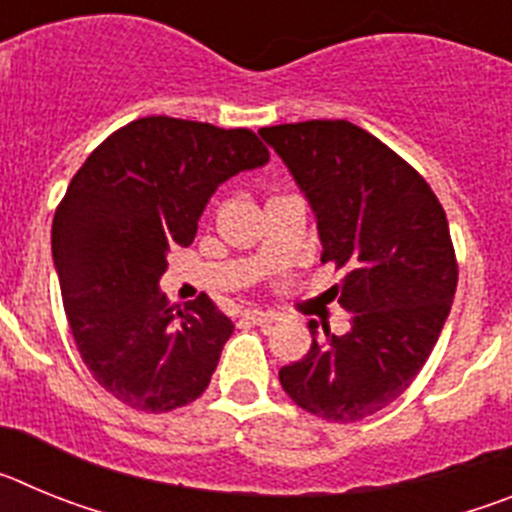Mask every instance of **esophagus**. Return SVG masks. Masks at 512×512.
Instances as JSON below:
<instances>
[{
  "label": "esophagus",
  "instance_id": "esophagus-1",
  "mask_svg": "<svg viewBox=\"0 0 512 512\" xmlns=\"http://www.w3.org/2000/svg\"><path fill=\"white\" fill-rule=\"evenodd\" d=\"M241 318L251 325H271L274 320H277V315H271V312H259V310H246Z\"/></svg>",
  "mask_w": 512,
  "mask_h": 512
}]
</instances>
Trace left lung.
Returning a JSON list of instances; mask_svg holds the SVG:
<instances>
[{"label":"left lung","mask_w":512,"mask_h":512,"mask_svg":"<svg viewBox=\"0 0 512 512\" xmlns=\"http://www.w3.org/2000/svg\"><path fill=\"white\" fill-rule=\"evenodd\" d=\"M310 200L330 289L351 312L333 336L310 323L312 346L279 369L295 405L328 423H356L395 402L436 346L454 302L459 264L449 220L423 176L348 120L261 128Z\"/></svg>","instance_id":"left-lung-1"}]
</instances>
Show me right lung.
I'll list each match as a JSON object with an SVG mask.
<instances>
[{"mask_svg":"<svg viewBox=\"0 0 512 512\" xmlns=\"http://www.w3.org/2000/svg\"><path fill=\"white\" fill-rule=\"evenodd\" d=\"M269 161L248 128L153 115L104 138L56 207L53 261L71 336L99 387L169 413L210 384L233 320L207 295L174 312L158 279L220 184Z\"/></svg>","mask_w":512,"mask_h":512,"instance_id":"obj_1","label":"right lung"}]
</instances>
